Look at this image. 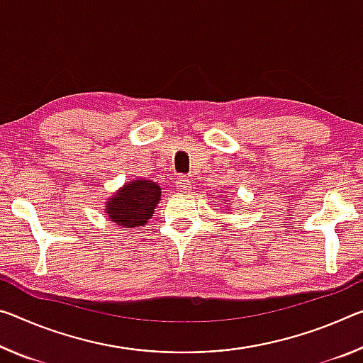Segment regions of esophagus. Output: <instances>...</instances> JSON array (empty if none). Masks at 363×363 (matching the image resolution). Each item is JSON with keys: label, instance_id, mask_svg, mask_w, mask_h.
I'll list each match as a JSON object with an SVG mask.
<instances>
[{"label": "esophagus", "instance_id": "1", "mask_svg": "<svg viewBox=\"0 0 363 363\" xmlns=\"http://www.w3.org/2000/svg\"><path fill=\"white\" fill-rule=\"evenodd\" d=\"M176 187L179 192H189L192 189V182L186 176H179L176 179Z\"/></svg>", "mask_w": 363, "mask_h": 363}]
</instances>
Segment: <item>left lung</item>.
Returning a JSON list of instances; mask_svg holds the SVG:
<instances>
[{
	"instance_id": "left-lung-1",
	"label": "left lung",
	"mask_w": 363,
	"mask_h": 363,
	"mask_svg": "<svg viewBox=\"0 0 363 363\" xmlns=\"http://www.w3.org/2000/svg\"><path fill=\"white\" fill-rule=\"evenodd\" d=\"M226 213H229V210H228V211H226Z\"/></svg>"
}]
</instances>
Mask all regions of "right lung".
I'll use <instances>...</instances> for the list:
<instances>
[{
	"label": "right lung",
	"instance_id": "right-lung-1",
	"mask_svg": "<svg viewBox=\"0 0 363 363\" xmlns=\"http://www.w3.org/2000/svg\"><path fill=\"white\" fill-rule=\"evenodd\" d=\"M161 200V187L150 179H135L106 199L105 213L121 228H139L148 223Z\"/></svg>",
	"mask_w": 363,
	"mask_h": 363
}]
</instances>
